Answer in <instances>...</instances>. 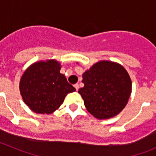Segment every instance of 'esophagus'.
I'll list each match as a JSON object with an SVG mask.
<instances>
[{
    "label": "esophagus",
    "mask_w": 156,
    "mask_h": 156,
    "mask_svg": "<svg viewBox=\"0 0 156 156\" xmlns=\"http://www.w3.org/2000/svg\"><path fill=\"white\" fill-rule=\"evenodd\" d=\"M74 87H75L76 90H78V89H79V84H78V83H76V84H74Z\"/></svg>",
    "instance_id": "1"
}]
</instances>
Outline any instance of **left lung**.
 Segmentation results:
<instances>
[{"label": "left lung", "instance_id": "1", "mask_svg": "<svg viewBox=\"0 0 156 156\" xmlns=\"http://www.w3.org/2000/svg\"><path fill=\"white\" fill-rule=\"evenodd\" d=\"M84 87L78 93L92 115L99 119L115 116L126 105L132 82L126 69L119 63L99 61L83 74Z\"/></svg>", "mask_w": 156, "mask_h": 156}]
</instances>
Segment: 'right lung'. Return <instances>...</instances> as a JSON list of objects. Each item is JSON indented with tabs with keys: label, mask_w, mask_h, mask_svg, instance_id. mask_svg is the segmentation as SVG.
I'll return each instance as SVG.
<instances>
[{
	"label": "right lung",
	"mask_w": 156,
	"mask_h": 156,
	"mask_svg": "<svg viewBox=\"0 0 156 156\" xmlns=\"http://www.w3.org/2000/svg\"><path fill=\"white\" fill-rule=\"evenodd\" d=\"M61 63L48 59L33 63L19 82L23 101L36 113L51 114L57 110L69 93L76 90L60 73Z\"/></svg>",
	"instance_id": "add662e5"
}]
</instances>
